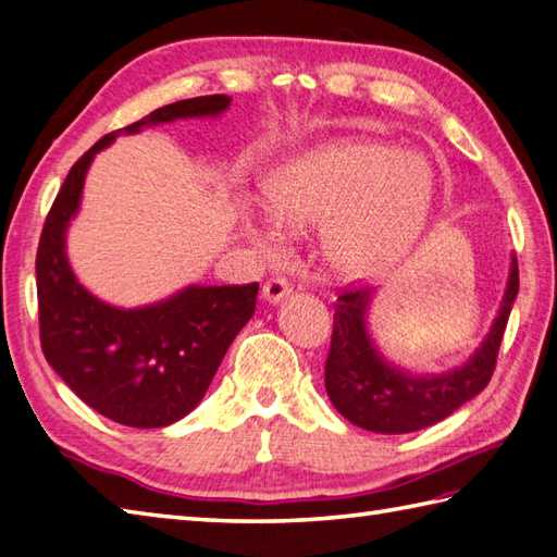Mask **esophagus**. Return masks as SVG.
Returning <instances> with one entry per match:
<instances>
[{
  "instance_id": "1",
  "label": "esophagus",
  "mask_w": 557,
  "mask_h": 557,
  "mask_svg": "<svg viewBox=\"0 0 557 557\" xmlns=\"http://www.w3.org/2000/svg\"><path fill=\"white\" fill-rule=\"evenodd\" d=\"M290 295V286H288V281L286 278H269L264 286H262V298L267 300V302H281V300H286Z\"/></svg>"
}]
</instances>
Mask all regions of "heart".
Segmentation results:
<instances>
[{"label": "heart", "mask_w": 557, "mask_h": 557, "mask_svg": "<svg viewBox=\"0 0 557 557\" xmlns=\"http://www.w3.org/2000/svg\"><path fill=\"white\" fill-rule=\"evenodd\" d=\"M437 170L425 153L374 139H338L269 173L262 203L278 228L322 233L329 267L342 276L377 274L401 259L433 211ZM257 243L267 228H249Z\"/></svg>", "instance_id": "1"}]
</instances>
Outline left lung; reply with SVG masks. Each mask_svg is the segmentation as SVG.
Returning <instances> with one entry per match:
<instances>
[{"mask_svg": "<svg viewBox=\"0 0 557 557\" xmlns=\"http://www.w3.org/2000/svg\"><path fill=\"white\" fill-rule=\"evenodd\" d=\"M377 288H350L336 298L334 334L324 368V387L346 421L380 435L416 433L445 421L481 394L493 377L497 350L519 293L517 257L491 332L459 368L413 374L382 354L370 334V305Z\"/></svg>", "mask_w": 557, "mask_h": 557, "instance_id": "left-lung-1", "label": "left lung"}]
</instances>
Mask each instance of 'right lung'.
<instances>
[{"mask_svg":"<svg viewBox=\"0 0 557 557\" xmlns=\"http://www.w3.org/2000/svg\"><path fill=\"white\" fill-rule=\"evenodd\" d=\"M231 96L177 100L129 127L106 134L66 175L40 235L36 276L45 360L66 387L100 416L129 428H163L195 408L225 350L252 320L259 283L185 286L168 298L117 308L76 278L66 255V231L82 207L96 153L122 134L189 117H219Z\"/></svg>","mask_w":557,"mask_h":557,"instance_id":"right-lung-1","label":"right lung"}]
</instances>
